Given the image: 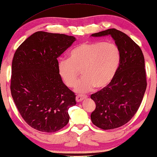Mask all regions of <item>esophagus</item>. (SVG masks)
Listing matches in <instances>:
<instances>
[{
  "label": "esophagus",
  "instance_id": "obj_1",
  "mask_svg": "<svg viewBox=\"0 0 157 157\" xmlns=\"http://www.w3.org/2000/svg\"><path fill=\"white\" fill-rule=\"evenodd\" d=\"M86 98V95H76V101L77 102H81V101H82V100H84Z\"/></svg>",
  "mask_w": 157,
  "mask_h": 157
}]
</instances>
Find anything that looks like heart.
<instances>
[{"label": "heart", "instance_id": "b5f03b06", "mask_svg": "<svg viewBox=\"0 0 157 157\" xmlns=\"http://www.w3.org/2000/svg\"><path fill=\"white\" fill-rule=\"evenodd\" d=\"M121 60V51L116 44L85 42L73 48L69 58L59 61L58 72L65 85L72 88L82 71L83 77L75 90L84 93L95 87L103 89L109 86L116 77Z\"/></svg>", "mask_w": 157, "mask_h": 157}]
</instances>
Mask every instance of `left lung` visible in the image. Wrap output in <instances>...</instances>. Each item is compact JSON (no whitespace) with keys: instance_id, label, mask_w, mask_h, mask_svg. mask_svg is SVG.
<instances>
[{"instance_id":"left-lung-1","label":"left lung","mask_w":157,"mask_h":157,"mask_svg":"<svg viewBox=\"0 0 157 157\" xmlns=\"http://www.w3.org/2000/svg\"><path fill=\"white\" fill-rule=\"evenodd\" d=\"M110 35L121 51V60L113 82L90 95L96 104L90 115L93 124L103 130L124 126L137 112L147 89L144 58L140 46L126 33L109 29L93 37Z\"/></svg>"}]
</instances>
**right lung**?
Masks as SVG:
<instances>
[{"label": "right lung", "mask_w": 157, "mask_h": 157, "mask_svg": "<svg viewBox=\"0 0 157 157\" xmlns=\"http://www.w3.org/2000/svg\"><path fill=\"white\" fill-rule=\"evenodd\" d=\"M75 37L37 31L17 48L12 62L10 91L25 122L36 130L55 132L69 121L76 95L62 82L57 58Z\"/></svg>", "instance_id": "1"}]
</instances>
